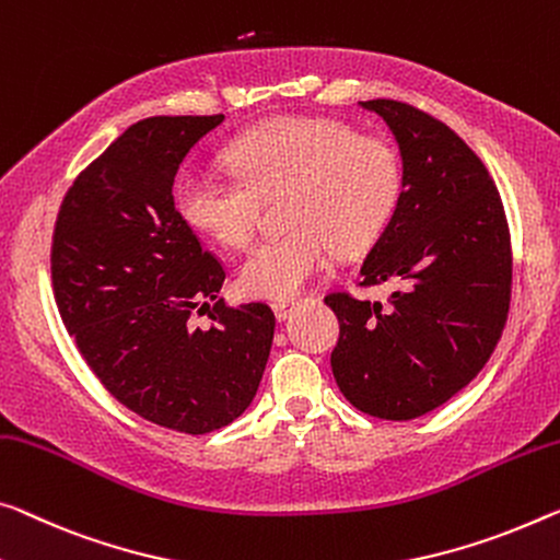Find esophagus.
I'll return each instance as SVG.
<instances>
[{
  "label": "esophagus",
  "instance_id": "esophagus-1",
  "mask_svg": "<svg viewBox=\"0 0 560 560\" xmlns=\"http://www.w3.org/2000/svg\"><path fill=\"white\" fill-rule=\"evenodd\" d=\"M292 305H295V303H292V300H275V303H272L275 317H278V320H288Z\"/></svg>",
  "mask_w": 560,
  "mask_h": 560
}]
</instances>
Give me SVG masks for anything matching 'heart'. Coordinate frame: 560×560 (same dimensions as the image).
Wrapping results in <instances>:
<instances>
[{
  "label": "heart",
  "mask_w": 560,
  "mask_h": 560,
  "mask_svg": "<svg viewBox=\"0 0 560 560\" xmlns=\"http://www.w3.org/2000/svg\"><path fill=\"white\" fill-rule=\"evenodd\" d=\"M237 177L190 167L175 202L187 225L240 250L255 235L260 200L285 192L288 230L255 245L237 270L243 292L290 298L330 260L368 250L406 195V160L381 135H360L342 119L285 115L240 135L228 148Z\"/></svg>",
  "instance_id": "heart-1"
}]
</instances>
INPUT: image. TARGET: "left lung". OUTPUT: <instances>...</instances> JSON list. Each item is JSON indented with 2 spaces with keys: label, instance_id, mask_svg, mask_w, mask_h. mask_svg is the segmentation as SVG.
<instances>
[{
  "label": "left lung",
  "instance_id": "obj_1",
  "mask_svg": "<svg viewBox=\"0 0 560 560\" xmlns=\"http://www.w3.org/2000/svg\"><path fill=\"white\" fill-rule=\"evenodd\" d=\"M406 160V195L360 265L358 288L400 282L388 303L325 295L340 323L330 368L358 410L412 420L460 393L493 355L511 310L513 250L501 192L448 125L368 100Z\"/></svg>",
  "mask_w": 560,
  "mask_h": 560
}]
</instances>
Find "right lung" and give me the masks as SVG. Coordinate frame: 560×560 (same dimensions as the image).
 <instances>
[{
	"label": "right lung",
	"instance_id": "add662e5",
	"mask_svg": "<svg viewBox=\"0 0 560 560\" xmlns=\"http://www.w3.org/2000/svg\"><path fill=\"white\" fill-rule=\"evenodd\" d=\"M222 119L127 127L77 175L51 232V288L84 363L125 408L187 435L250 406L275 332L270 305L220 298L225 265L172 200L179 162Z\"/></svg>",
	"mask_w": 560,
	"mask_h": 560
}]
</instances>
